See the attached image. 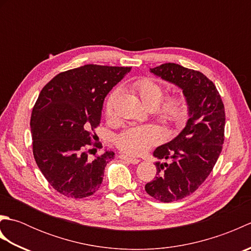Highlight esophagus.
<instances>
[{
    "label": "esophagus",
    "instance_id": "34e87169",
    "mask_svg": "<svg viewBox=\"0 0 251 251\" xmlns=\"http://www.w3.org/2000/svg\"><path fill=\"white\" fill-rule=\"evenodd\" d=\"M119 157H120L121 159H124V161H127L128 163H130V164H134V165H136V164H138V163L140 162V159L135 158V157H129V156L125 155V154H120Z\"/></svg>",
    "mask_w": 251,
    "mask_h": 251
}]
</instances>
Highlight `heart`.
Wrapping results in <instances>:
<instances>
[{
  "label": "heart",
  "instance_id": "obj_1",
  "mask_svg": "<svg viewBox=\"0 0 251 251\" xmlns=\"http://www.w3.org/2000/svg\"><path fill=\"white\" fill-rule=\"evenodd\" d=\"M134 89L139 95L142 102L150 109L163 123L170 126L180 127L188 120L190 105L183 94H173L165 97L166 89L154 79L143 77L134 83ZM120 92L113 90L104 104V113L108 117L115 115V106ZM164 139L161 127L154 124L130 127L123 130L115 138V145L126 154L140 155Z\"/></svg>",
  "mask_w": 251,
  "mask_h": 251
}]
</instances>
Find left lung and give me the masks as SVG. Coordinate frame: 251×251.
Returning <instances> with one entry per match:
<instances>
[{
    "mask_svg": "<svg viewBox=\"0 0 251 251\" xmlns=\"http://www.w3.org/2000/svg\"><path fill=\"white\" fill-rule=\"evenodd\" d=\"M151 72L183 90L190 119L174 140L156 148V176L145 186L159 201L182 200L204 183L214 169L225 141L226 112L221 96L206 75L177 63H163Z\"/></svg>",
    "mask_w": 251,
    "mask_h": 251,
    "instance_id": "obj_1",
    "label": "left lung"
}]
</instances>
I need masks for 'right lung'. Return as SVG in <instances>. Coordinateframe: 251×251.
Wrapping results in <instances>:
<instances>
[{
    "label": "right lung",
    "instance_id": "1",
    "mask_svg": "<svg viewBox=\"0 0 251 251\" xmlns=\"http://www.w3.org/2000/svg\"><path fill=\"white\" fill-rule=\"evenodd\" d=\"M130 67L85 65L57 74L42 88L31 114L32 150L37 167L60 194L84 199L102 183L106 163L114 152L89 158L92 134L100 124L105 96Z\"/></svg>",
    "mask_w": 251,
    "mask_h": 251
}]
</instances>
